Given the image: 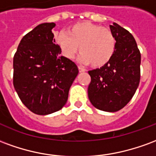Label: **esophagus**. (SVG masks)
Instances as JSON below:
<instances>
[{
	"instance_id": "34e87169",
	"label": "esophagus",
	"mask_w": 156,
	"mask_h": 156,
	"mask_svg": "<svg viewBox=\"0 0 156 156\" xmlns=\"http://www.w3.org/2000/svg\"><path fill=\"white\" fill-rule=\"evenodd\" d=\"M78 70H79V72H80V73H83V72H85V71H86V70H85L84 68H82V67H80V66L78 67Z\"/></svg>"
}]
</instances>
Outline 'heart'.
<instances>
[{"label":"heart","instance_id":"heart-1","mask_svg":"<svg viewBox=\"0 0 156 156\" xmlns=\"http://www.w3.org/2000/svg\"><path fill=\"white\" fill-rule=\"evenodd\" d=\"M56 42L65 58L73 59L79 49L80 61L95 68L107 64L116 48V39L109 29L89 22L77 23L59 33Z\"/></svg>","mask_w":156,"mask_h":156}]
</instances>
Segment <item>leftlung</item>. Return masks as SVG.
Masks as SVG:
<instances>
[{
	"instance_id": "obj_1",
	"label": "left lung",
	"mask_w": 156,
	"mask_h": 156,
	"mask_svg": "<svg viewBox=\"0 0 156 156\" xmlns=\"http://www.w3.org/2000/svg\"><path fill=\"white\" fill-rule=\"evenodd\" d=\"M109 27L116 39L115 54L102 68L88 71V94L96 108L116 112L130 101L139 86L141 55L130 32L117 23Z\"/></svg>"
}]
</instances>
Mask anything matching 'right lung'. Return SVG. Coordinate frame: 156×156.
Segmentation results:
<instances>
[{
  "instance_id": "right-lung-1",
  "label": "right lung",
  "mask_w": 156,
  "mask_h": 156,
  "mask_svg": "<svg viewBox=\"0 0 156 156\" xmlns=\"http://www.w3.org/2000/svg\"><path fill=\"white\" fill-rule=\"evenodd\" d=\"M55 26H37L22 37L13 58L14 88L23 105L36 115L60 110L78 73L77 65L60 55L51 32Z\"/></svg>"
}]
</instances>
